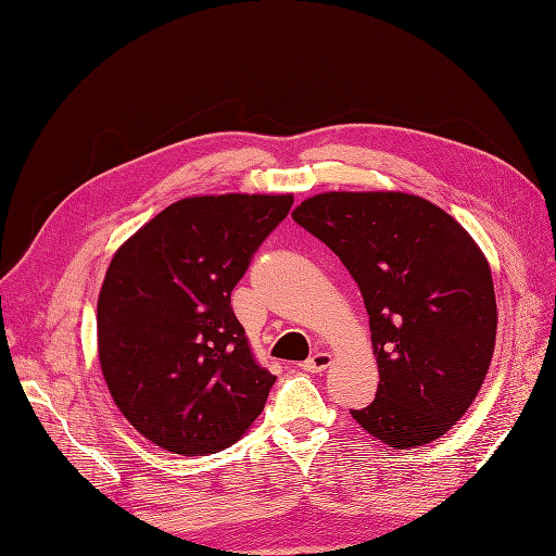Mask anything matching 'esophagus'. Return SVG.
Here are the masks:
<instances>
[{"mask_svg": "<svg viewBox=\"0 0 556 556\" xmlns=\"http://www.w3.org/2000/svg\"><path fill=\"white\" fill-rule=\"evenodd\" d=\"M331 362H333V357L329 355V352H315V355H311L304 364H301V368L308 374H323L331 366Z\"/></svg>", "mask_w": 556, "mask_h": 556, "instance_id": "34e87169", "label": "esophagus"}]
</instances>
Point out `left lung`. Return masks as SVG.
<instances>
[{
    "instance_id": "8db88e82",
    "label": "left lung",
    "mask_w": 556,
    "mask_h": 556,
    "mask_svg": "<svg viewBox=\"0 0 556 556\" xmlns=\"http://www.w3.org/2000/svg\"><path fill=\"white\" fill-rule=\"evenodd\" d=\"M294 220L359 285L380 382L350 410L376 441L410 450L441 439L476 401L496 345L492 268L450 213L406 192H323Z\"/></svg>"
}]
</instances>
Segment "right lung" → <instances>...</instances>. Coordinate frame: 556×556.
<instances>
[{
	"instance_id": "1",
	"label": "right lung",
	"mask_w": 556,
	"mask_h": 556,
	"mask_svg": "<svg viewBox=\"0 0 556 556\" xmlns=\"http://www.w3.org/2000/svg\"><path fill=\"white\" fill-rule=\"evenodd\" d=\"M292 194H201L115 250L97 301L109 392L143 439L182 457L229 447L276 382L248 348L231 290Z\"/></svg>"
}]
</instances>
